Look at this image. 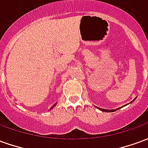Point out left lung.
I'll return each mask as SVG.
<instances>
[{"instance_id":"8db88e82","label":"left lung","mask_w":148,"mask_h":148,"mask_svg":"<svg viewBox=\"0 0 148 148\" xmlns=\"http://www.w3.org/2000/svg\"><path fill=\"white\" fill-rule=\"evenodd\" d=\"M120 109V108H118V109H112V110H108V109H100V108H99L100 110H101V111H103V112H109L116 111V110H117V109Z\"/></svg>"}]
</instances>
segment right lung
<instances>
[{
	"mask_svg": "<svg viewBox=\"0 0 148 148\" xmlns=\"http://www.w3.org/2000/svg\"><path fill=\"white\" fill-rule=\"evenodd\" d=\"M55 105H54V106H52V107H51V109H53V108H54V107H55Z\"/></svg>",
	"mask_w": 148,
	"mask_h": 148,
	"instance_id": "obj_1",
	"label": "right lung"
}]
</instances>
